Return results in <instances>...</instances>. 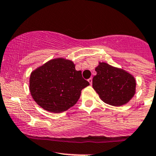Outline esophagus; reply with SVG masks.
<instances>
[{
    "label": "esophagus",
    "mask_w": 156,
    "mask_h": 156,
    "mask_svg": "<svg viewBox=\"0 0 156 156\" xmlns=\"http://www.w3.org/2000/svg\"><path fill=\"white\" fill-rule=\"evenodd\" d=\"M88 81H89V83H90V85H92V78H89V79H88Z\"/></svg>",
    "instance_id": "esophagus-1"
}]
</instances>
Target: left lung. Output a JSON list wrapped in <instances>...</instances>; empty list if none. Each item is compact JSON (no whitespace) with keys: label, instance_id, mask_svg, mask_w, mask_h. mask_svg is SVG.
Wrapping results in <instances>:
<instances>
[{"label":"left lung","instance_id":"left-lung-1","mask_svg":"<svg viewBox=\"0 0 156 156\" xmlns=\"http://www.w3.org/2000/svg\"><path fill=\"white\" fill-rule=\"evenodd\" d=\"M92 87L100 98L109 105L119 107L129 101L136 93L135 78L125 70L99 62Z\"/></svg>","mask_w":156,"mask_h":156}]
</instances>
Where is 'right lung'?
I'll use <instances>...</instances> for the list:
<instances>
[{"label": "right lung", "instance_id": "obj_1", "mask_svg": "<svg viewBox=\"0 0 156 156\" xmlns=\"http://www.w3.org/2000/svg\"><path fill=\"white\" fill-rule=\"evenodd\" d=\"M89 85L73 61L62 58L50 60L37 68L30 78L32 98L43 109L55 113L74 106L81 90Z\"/></svg>", "mask_w": 156, "mask_h": 156}]
</instances>
